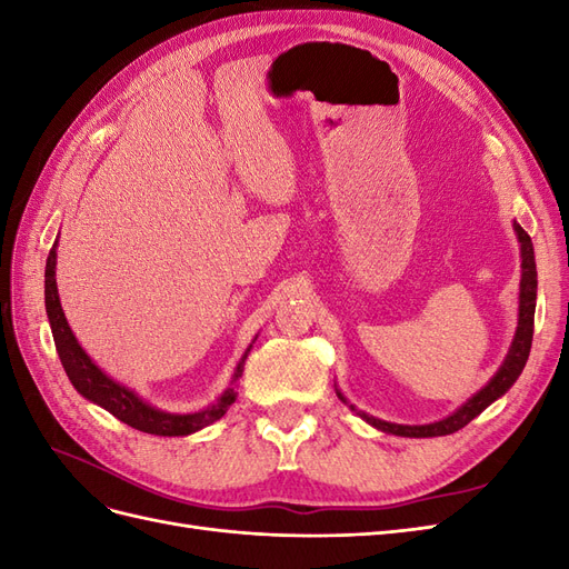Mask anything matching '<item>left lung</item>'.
<instances>
[{"instance_id": "8db88e82", "label": "left lung", "mask_w": 569, "mask_h": 569, "mask_svg": "<svg viewBox=\"0 0 569 569\" xmlns=\"http://www.w3.org/2000/svg\"><path fill=\"white\" fill-rule=\"evenodd\" d=\"M515 234H518L520 242V256H522V278H520V313H518V330H515L510 349L503 358L501 368L496 370V375L491 380L481 387L472 399L465 401L456 412L446 416L443 420L429 422V425H396V422H387L380 418H372L363 410H356V406H351L347 401V396L341 393V389H337L339 401H343L347 406H351V410H356L360 418H363L368 425H372L375 429L387 435H396V437H416V439H425V437H446L453 435L458 429H462L470 420H475L481 410H487L496 399L518 382V377L522 375L527 358H529V349H531V337H533V311H537V261H533V247H531V237L520 228V222H512Z\"/></svg>"}]
</instances>
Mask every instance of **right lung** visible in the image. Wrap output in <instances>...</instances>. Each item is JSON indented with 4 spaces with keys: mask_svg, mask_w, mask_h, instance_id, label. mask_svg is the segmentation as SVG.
<instances>
[{
    "mask_svg": "<svg viewBox=\"0 0 569 569\" xmlns=\"http://www.w3.org/2000/svg\"><path fill=\"white\" fill-rule=\"evenodd\" d=\"M57 247H59V237L54 247H51L47 256V268H44V306H47V318L51 335H54L57 343V353L61 358V366L68 375V380L76 387V391L84 399L101 406L109 410L113 418L120 422H126L140 432L147 435H157V437H187L194 435L199 429L213 425L226 416V410L234 403L237 399V380L244 372V360L253 347V341L249 343V349L244 351L242 360H239L234 375L230 380V387L218 396V401L211 403L209 408L197 410V412H166L157 406L147 403L142 396H137L132 389L123 387L120 382L111 380V377L101 370L94 360L84 353V349L78 343L71 325H68L63 308L59 301V289H57Z\"/></svg>",
    "mask_w": 569,
    "mask_h": 569,
    "instance_id": "1",
    "label": "right lung"
}]
</instances>
